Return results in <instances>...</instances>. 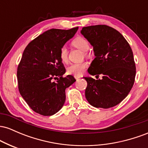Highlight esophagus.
Here are the masks:
<instances>
[{
	"label": "esophagus",
	"instance_id": "obj_1",
	"mask_svg": "<svg viewBox=\"0 0 148 148\" xmlns=\"http://www.w3.org/2000/svg\"><path fill=\"white\" fill-rule=\"evenodd\" d=\"M74 78H75L76 80H79L80 79L79 76H74Z\"/></svg>",
	"mask_w": 148,
	"mask_h": 148
}]
</instances>
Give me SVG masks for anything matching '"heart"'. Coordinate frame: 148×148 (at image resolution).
Returning <instances> with one entry per match:
<instances>
[{"mask_svg": "<svg viewBox=\"0 0 148 148\" xmlns=\"http://www.w3.org/2000/svg\"><path fill=\"white\" fill-rule=\"evenodd\" d=\"M72 45L76 48L79 49L83 51H87L89 49V42L86 39L81 37H78L72 42ZM60 58L64 63L68 62V51L66 47H62L60 50ZM87 62H83L79 63L71 64L67 68V72L69 74L74 76H81L87 67Z\"/></svg>", "mask_w": 148, "mask_h": 148, "instance_id": "1", "label": "heart"}]
</instances>
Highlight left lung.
Returning a JSON list of instances; mask_svg holds the SVG:
<instances>
[{
	"mask_svg": "<svg viewBox=\"0 0 148 148\" xmlns=\"http://www.w3.org/2000/svg\"><path fill=\"white\" fill-rule=\"evenodd\" d=\"M81 33L93 47L95 56L88 73L102 75V79L97 80L84 77L88 83L86 99L96 108L116 106L128 95L135 81L136 65L132 49L122 34L108 25L84 27Z\"/></svg>",
	"mask_w": 148,
	"mask_h": 148,
	"instance_id": "left-lung-1",
	"label": "left lung"
}]
</instances>
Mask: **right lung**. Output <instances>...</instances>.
Instances as JSON below:
<instances>
[{"label": "right lung", "mask_w": 148, "mask_h": 148, "mask_svg": "<svg viewBox=\"0 0 148 148\" xmlns=\"http://www.w3.org/2000/svg\"><path fill=\"white\" fill-rule=\"evenodd\" d=\"M78 28L47 30L32 40L23 51L17 68L18 88L35 113L50 116L64 105L65 89L76 79L72 75L62 76L65 68L60 58V50Z\"/></svg>", "instance_id": "obj_1"}]
</instances>
